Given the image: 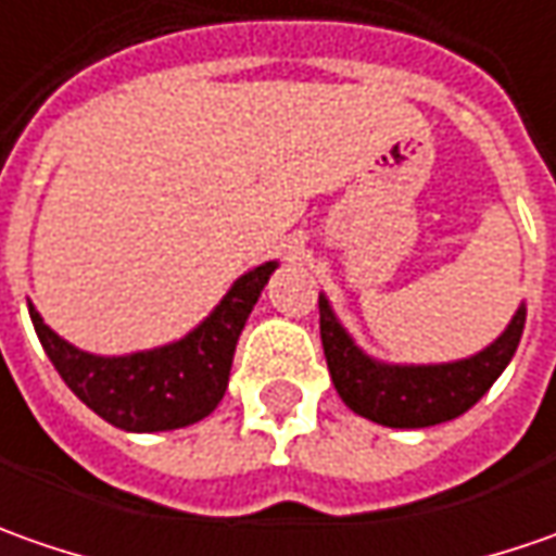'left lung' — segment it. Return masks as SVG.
Returning a JSON list of instances; mask_svg holds the SVG:
<instances>
[{
  "instance_id": "1",
  "label": "left lung",
  "mask_w": 556,
  "mask_h": 556,
  "mask_svg": "<svg viewBox=\"0 0 556 556\" xmlns=\"http://www.w3.org/2000/svg\"><path fill=\"white\" fill-rule=\"evenodd\" d=\"M318 325H321L328 371L340 399L355 415L368 417L374 424L415 430L464 415L489 393V387L498 380V374L517 353V343L523 337L526 306L517 309L507 331L480 355H470L452 365H417V368L380 365L368 358L350 340V333L340 328L325 296H318Z\"/></svg>"
}]
</instances>
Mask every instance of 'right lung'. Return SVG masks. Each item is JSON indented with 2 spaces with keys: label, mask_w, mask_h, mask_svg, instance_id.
Returning a JSON list of instances; mask_svg holds the SVG:
<instances>
[{
  "label": "right lung",
  "mask_w": 556,
  "mask_h": 556,
  "mask_svg": "<svg viewBox=\"0 0 556 556\" xmlns=\"http://www.w3.org/2000/svg\"><path fill=\"white\" fill-rule=\"evenodd\" d=\"M275 263L247 271L198 331L151 353L119 358L79 353L33 306L30 318L54 371L98 417L132 433L179 430L203 420L223 402L238 337Z\"/></svg>",
  "instance_id": "add662e5"
}]
</instances>
